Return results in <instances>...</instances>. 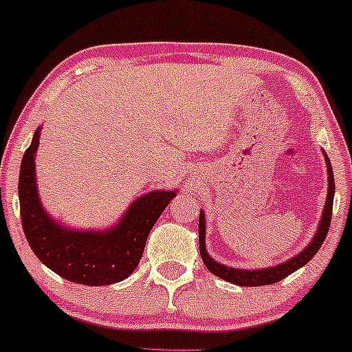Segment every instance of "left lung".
I'll return each instance as SVG.
<instances>
[{"label":"left lung","mask_w":352,"mask_h":352,"mask_svg":"<svg viewBox=\"0 0 352 352\" xmlns=\"http://www.w3.org/2000/svg\"><path fill=\"white\" fill-rule=\"evenodd\" d=\"M324 153L326 160V170H328V193H326V204L322 208L321 220H319L318 230L314 233L313 240L309 241L300 253L294 254L289 260L283 261L280 265L268 266V268L261 270H241V268H232V266L221 265L218 261L213 260L207 252V245H205V213L204 210H200V218H199V241H200V254L201 260H204L205 266L208 268V272H212L215 276L221 278V280L233 283L238 286H263V285H272V283L281 281L283 278H286L288 274H292L296 270H300L301 266H305L311 258L316 254V252L321 248V245L324 243V238L328 235V230L331 225V215H333V200H334V175H333V167L328 155Z\"/></svg>","instance_id":"obj_1"}]
</instances>
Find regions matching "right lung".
I'll use <instances>...</instances> for the list:
<instances>
[{
    "label": "right lung",
    "instance_id": "obj_1",
    "mask_svg": "<svg viewBox=\"0 0 352 352\" xmlns=\"http://www.w3.org/2000/svg\"><path fill=\"white\" fill-rule=\"evenodd\" d=\"M41 127L36 129L19 170V208L28 243L39 261L64 280L104 286L131 276L142 258L145 241L177 190H153L135 199L106 230H79L54 220L39 199L36 152Z\"/></svg>",
    "mask_w": 352,
    "mask_h": 352
}]
</instances>
